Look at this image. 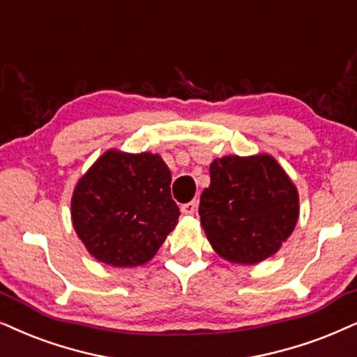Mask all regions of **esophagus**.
I'll return each instance as SVG.
<instances>
[{
    "label": "esophagus",
    "mask_w": 357,
    "mask_h": 357,
    "mask_svg": "<svg viewBox=\"0 0 357 357\" xmlns=\"http://www.w3.org/2000/svg\"><path fill=\"white\" fill-rule=\"evenodd\" d=\"M197 205H198V203L195 200L185 203V205H182V213H183V215H195Z\"/></svg>",
    "instance_id": "34e87169"
}]
</instances>
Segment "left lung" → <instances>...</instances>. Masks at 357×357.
<instances>
[{"instance_id":"left-lung-1","label":"left lung","mask_w":357,"mask_h":357,"mask_svg":"<svg viewBox=\"0 0 357 357\" xmlns=\"http://www.w3.org/2000/svg\"><path fill=\"white\" fill-rule=\"evenodd\" d=\"M202 226L221 257L257 264L274 256L298 220V192L274 157L225 155L210 165Z\"/></svg>"}]
</instances>
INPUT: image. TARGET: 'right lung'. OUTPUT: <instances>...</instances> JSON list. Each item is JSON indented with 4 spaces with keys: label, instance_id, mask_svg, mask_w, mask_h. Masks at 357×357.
<instances>
[{
    "label": "right lung",
    "instance_id": "right-lung-1",
    "mask_svg": "<svg viewBox=\"0 0 357 357\" xmlns=\"http://www.w3.org/2000/svg\"><path fill=\"white\" fill-rule=\"evenodd\" d=\"M172 175L151 152H105L78 180L72 223L96 261L113 267L149 262L178 221Z\"/></svg>",
    "mask_w": 357,
    "mask_h": 357
}]
</instances>
